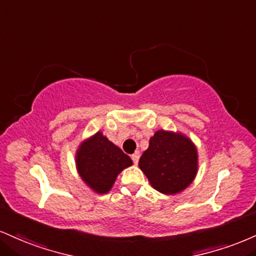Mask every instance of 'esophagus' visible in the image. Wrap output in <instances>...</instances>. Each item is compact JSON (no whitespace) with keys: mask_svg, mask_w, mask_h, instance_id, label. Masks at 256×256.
Listing matches in <instances>:
<instances>
[{"mask_svg":"<svg viewBox=\"0 0 256 256\" xmlns=\"http://www.w3.org/2000/svg\"><path fill=\"white\" fill-rule=\"evenodd\" d=\"M131 158H132V161H134V164H137L138 161H140V152H136L134 154H132Z\"/></svg>","mask_w":256,"mask_h":256,"instance_id":"obj_1","label":"esophagus"}]
</instances>
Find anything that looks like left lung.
<instances>
[{
	"mask_svg": "<svg viewBox=\"0 0 256 256\" xmlns=\"http://www.w3.org/2000/svg\"><path fill=\"white\" fill-rule=\"evenodd\" d=\"M140 168L156 190L176 194L194 180L198 172L196 148L180 132L158 130L150 138Z\"/></svg>",
	"mask_w": 256,
	"mask_h": 256,
	"instance_id": "left-lung-1",
	"label": "left lung"
}]
</instances>
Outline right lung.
<instances>
[{"instance_id":"right-lung-1","label":"right lung","mask_w":256,"mask_h":256,"mask_svg":"<svg viewBox=\"0 0 256 256\" xmlns=\"http://www.w3.org/2000/svg\"><path fill=\"white\" fill-rule=\"evenodd\" d=\"M130 166L132 160L101 132L82 142L76 152L80 176L98 194L110 192L120 172Z\"/></svg>"}]
</instances>
